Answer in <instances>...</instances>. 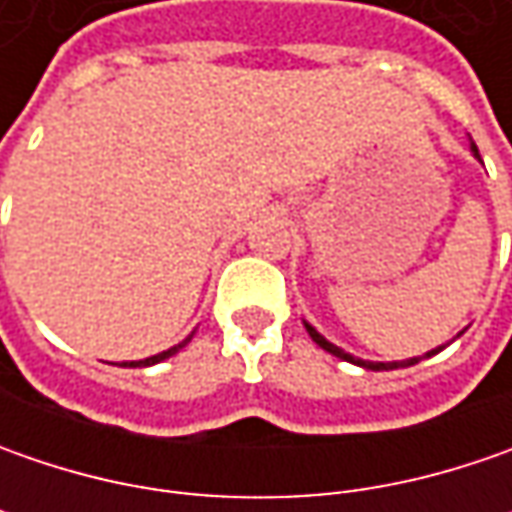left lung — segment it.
Instances as JSON below:
<instances>
[{"instance_id": "1", "label": "left lung", "mask_w": 512, "mask_h": 512, "mask_svg": "<svg viewBox=\"0 0 512 512\" xmlns=\"http://www.w3.org/2000/svg\"><path fill=\"white\" fill-rule=\"evenodd\" d=\"M470 150H473V156H476V159L482 162V156H479V148H476L473 142H470ZM305 327H307V333H310V339L319 344L322 350H327V353H333V356H336V359H342V362L359 364V367H367V370H396V367H410V364L422 362V356H413V359H404V362H364V359H356V356L344 353L342 347H336V344H333V342H327L325 336H322V333H319V330H316V327H313V325H307V322H305ZM442 347H444V344H442ZM442 347H436V350H427L424 356L430 359V356H436V353H439Z\"/></svg>"}]
</instances>
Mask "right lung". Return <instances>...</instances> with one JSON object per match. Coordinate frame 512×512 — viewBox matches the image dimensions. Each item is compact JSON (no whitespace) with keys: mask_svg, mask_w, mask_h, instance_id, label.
Wrapping results in <instances>:
<instances>
[{"mask_svg":"<svg viewBox=\"0 0 512 512\" xmlns=\"http://www.w3.org/2000/svg\"><path fill=\"white\" fill-rule=\"evenodd\" d=\"M187 342H190V336H187L185 342L176 344V347H170V350H162V353H156V356H150V359H139V362H125L122 367H150V364H159L162 359H168V356H173V353H179Z\"/></svg>","mask_w":512,"mask_h":512,"instance_id":"right-lung-1","label":"right lung"}]
</instances>
